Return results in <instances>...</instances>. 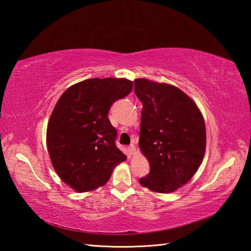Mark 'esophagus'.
I'll return each mask as SVG.
<instances>
[{"label": "esophagus", "mask_w": 251, "mask_h": 251, "mask_svg": "<svg viewBox=\"0 0 251 251\" xmlns=\"http://www.w3.org/2000/svg\"><path fill=\"white\" fill-rule=\"evenodd\" d=\"M129 153L130 154H135L136 153V147H135V145H130L129 146Z\"/></svg>", "instance_id": "esophagus-1"}]
</instances>
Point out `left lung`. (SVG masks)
Returning a JSON list of instances; mask_svg holds the SVG:
<instances>
[{
	"label": "left lung",
	"mask_w": 251,
	"mask_h": 251,
	"mask_svg": "<svg viewBox=\"0 0 251 251\" xmlns=\"http://www.w3.org/2000/svg\"><path fill=\"white\" fill-rule=\"evenodd\" d=\"M142 102L139 148L150 164L140 184L156 193H172L186 184L201 166L206 127L199 106L174 85L135 79Z\"/></svg>",
	"instance_id": "8db88e82"
}]
</instances>
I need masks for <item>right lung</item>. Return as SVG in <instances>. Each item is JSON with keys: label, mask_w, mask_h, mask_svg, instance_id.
Wrapping results in <instances>:
<instances>
[{"label": "right lung", "mask_w": 251, "mask_h": 251, "mask_svg": "<svg viewBox=\"0 0 251 251\" xmlns=\"http://www.w3.org/2000/svg\"><path fill=\"white\" fill-rule=\"evenodd\" d=\"M131 89L127 78L96 77L72 85L58 99L47 124V150L59 178L78 193L104 185L126 159L108 112Z\"/></svg>", "instance_id": "1"}]
</instances>
